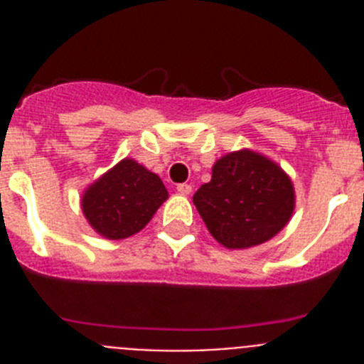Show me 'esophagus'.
Instances as JSON below:
<instances>
[{"instance_id":"1","label":"esophagus","mask_w":364,"mask_h":364,"mask_svg":"<svg viewBox=\"0 0 364 364\" xmlns=\"http://www.w3.org/2000/svg\"><path fill=\"white\" fill-rule=\"evenodd\" d=\"M176 191H178L180 195H189V193H191V184H178L176 186Z\"/></svg>"}]
</instances>
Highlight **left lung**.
I'll use <instances>...</instances> for the list:
<instances>
[{
	"instance_id": "1",
	"label": "left lung",
	"mask_w": 364,
	"mask_h": 364,
	"mask_svg": "<svg viewBox=\"0 0 364 364\" xmlns=\"http://www.w3.org/2000/svg\"><path fill=\"white\" fill-rule=\"evenodd\" d=\"M193 204L213 239L228 250L259 246L288 224L295 208L290 176L255 151L224 154Z\"/></svg>"
}]
</instances>
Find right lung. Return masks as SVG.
<instances>
[{
    "mask_svg": "<svg viewBox=\"0 0 364 364\" xmlns=\"http://www.w3.org/2000/svg\"><path fill=\"white\" fill-rule=\"evenodd\" d=\"M166 198L159 175L124 159L85 189L82 210L102 237L120 240L144 230Z\"/></svg>",
    "mask_w": 364,
    "mask_h": 364,
    "instance_id": "add662e5",
    "label": "right lung"
}]
</instances>
